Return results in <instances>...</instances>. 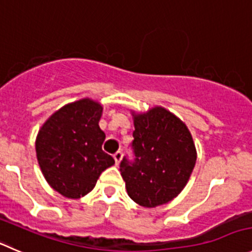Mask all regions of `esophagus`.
Here are the masks:
<instances>
[{
  "instance_id": "1",
  "label": "esophagus",
  "mask_w": 252,
  "mask_h": 252,
  "mask_svg": "<svg viewBox=\"0 0 252 252\" xmlns=\"http://www.w3.org/2000/svg\"><path fill=\"white\" fill-rule=\"evenodd\" d=\"M114 159H115V162H116V164H119L120 162H121V159H122V152H121V151H117V152L115 153Z\"/></svg>"
}]
</instances>
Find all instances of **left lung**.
I'll list each match as a JSON object with an SVG mask.
<instances>
[{
  "label": "left lung",
  "mask_w": 252,
  "mask_h": 252,
  "mask_svg": "<svg viewBox=\"0 0 252 252\" xmlns=\"http://www.w3.org/2000/svg\"><path fill=\"white\" fill-rule=\"evenodd\" d=\"M135 159L124 157L120 172L133 202L155 208L171 202L187 186L196 162L190 132L164 107L132 114Z\"/></svg>",
  "instance_id": "8db88e82"
}]
</instances>
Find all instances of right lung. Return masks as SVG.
<instances>
[{"label": "right lung", "mask_w": 252, "mask_h": 252, "mask_svg": "<svg viewBox=\"0 0 252 252\" xmlns=\"http://www.w3.org/2000/svg\"><path fill=\"white\" fill-rule=\"evenodd\" d=\"M101 115V105L85 97L54 112L37 135L40 171L48 184L69 199H79L92 191L100 174L115 163L102 151Z\"/></svg>", "instance_id": "add662e5"}]
</instances>
